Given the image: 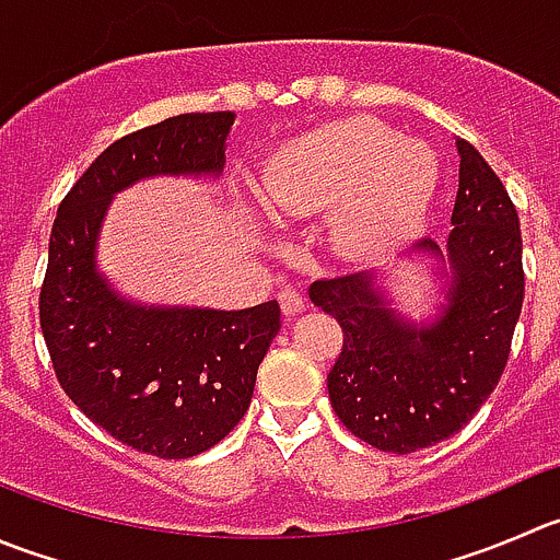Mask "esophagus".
Returning a JSON list of instances; mask_svg holds the SVG:
<instances>
[{"instance_id": "esophagus-1", "label": "esophagus", "mask_w": 560, "mask_h": 560, "mask_svg": "<svg viewBox=\"0 0 560 560\" xmlns=\"http://www.w3.org/2000/svg\"><path fill=\"white\" fill-rule=\"evenodd\" d=\"M279 303H281V312L284 314H298L306 308V301H303V295L298 290H292V287H287V290L279 292Z\"/></svg>"}]
</instances>
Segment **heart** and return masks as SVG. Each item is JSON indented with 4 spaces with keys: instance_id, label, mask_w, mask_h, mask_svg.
Returning <instances> with one entry per match:
<instances>
[{
    "instance_id": "obj_1",
    "label": "heart",
    "mask_w": 560,
    "mask_h": 560,
    "mask_svg": "<svg viewBox=\"0 0 560 560\" xmlns=\"http://www.w3.org/2000/svg\"><path fill=\"white\" fill-rule=\"evenodd\" d=\"M438 180L435 153L377 119L323 125L281 144L262 166L257 197L276 221L328 215L345 259H377L424 215Z\"/></svg>"
}]
</instances>
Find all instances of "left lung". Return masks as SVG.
<instances>
[{"instance_id": "1", "label": "left lung", "mask_w": 560, "mask_h": 560, "mask_svg": "<svg viewBox=\"0 0 560 560\" xmlns=\"http://www.w3.org/2000/svg\"><path fill=\"white\" fill-rule=\"evenodd\" d=\"M459 191L446 246L412 252L441 268L443 301L427 319L394 306L374 273L314 281L308 298L345 334L328 374L341 424L369 446L410 454L463 430L501 380L525 292L520 219L479 150L457 139Z\"/></svg>"}]
</instances>
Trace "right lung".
Returning <instances> with one entry per match:
<instances>
[{
	"label": "right lung",
	"mask_w": 560,
	"mask_h": 560,
	"mask_svg": "<svg viewBox=\"0 0 560 560\" xmlns=\"http://www.w3.org/2000/svg\"><path fill=\"white\" fill-rule=\"evenodd\" d=\"M232 125L235 112L177 114L117 139L62 199L48 241L40 328L59 385L108 435L161 459L197 457L235 430L281 308L130 301L97 268V237L133 183L221 177Z\"/></svg>",
	"instance_id": "1"
}]
</instances>
